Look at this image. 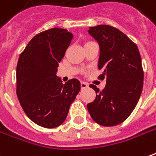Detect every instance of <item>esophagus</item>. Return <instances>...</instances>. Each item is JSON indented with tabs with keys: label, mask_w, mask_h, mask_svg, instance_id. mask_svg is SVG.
I'll return each instance as SVG.
<instances>
[{
	"label": "esophagus",
	"mask_w": 156,
	"mask_h": 156,
	"mask_svg": "<svg viewBox=\"0 0 156 156\" xmlns=\"http://www.w3.org/2000/svg\"><path fill=\"white\" fill-rule=\"evenodd\" d=\"M86 88H88V84L84 83V82H81V89H86Z\"/></svg>",
	"instance_id": "obj_1"
}]
</instances>
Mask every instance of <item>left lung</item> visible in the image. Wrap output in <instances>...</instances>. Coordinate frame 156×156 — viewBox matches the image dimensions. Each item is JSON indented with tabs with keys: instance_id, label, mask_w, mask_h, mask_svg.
I'll list each match as a JSON object with an SVG mask.
<instances>
[{
	"instance_id": "8db88e82",
	"label": "left lung",
	"mask_w": 156,
	"mask_h": 156,
	"mask_svg": "<svg viewBox=\"0 0 156 156\" xmlns=\"http://www.w3.org/2000/svg\"><path fill=\"white\" fill-rule=\"evenodd\" d=\"M89 33L100 44L98 78L106 80L103 90L90 84L95 100L87 105L96 123L112 127L123 122L138 104L144 84V70L137 44L115 27L98 25Z\"/></svg>"
}]
</instances>
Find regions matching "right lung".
<instances>
[{
	"label": "right lung",
	"mask_w": 156,
	"mask_h": 156,
	"mask_svg": "<svg viewBox=\"0 0 156 156\" xmlns=\"http://www.w3.org/2000/svg\"><path fill=\"white\" fill-rule=\"evenodd\" d=\"M73 37L67 29H48L34 37L19 55L17 98L25 114L40 127L53 128L63 123L80 90L77 78L63 84L55 75Z\"/></svg>",
	"instance_id": "obj_1"
}]
</instances>
